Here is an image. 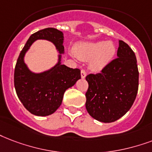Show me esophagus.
I'll return each mask as SVG.
<instances>
[{"instance_id": "obj_1", "label": "esophagus", "mask_w": 152, "mask_h": 152, "mask_svg": "<svg viewBox=\"0 0 152 152\" xmlns=\"http://www.w3.org/2000/svg\"><path fill=\"white\" fill-rule=\"evenodd\" d=\"M80 74H81V77H82V78H84V77L86 76V72H85V70H84V69H82V70H81Z\"/></svg>"}]
</instances>
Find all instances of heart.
<instances>
[{"instance_id": "heart-1", "label": "heart", "mask_w": 152, "mask_h": 152, "mask_svg": "<svg viewBox=\"0 0 152 152\" xmlns=\"http://www.w3.org/2000/svg\"><path fill=\"white\" fill-rule=\"evenodd\" d=\"M76 56L83 61H89L92 70L100 71L112 61L115 54V47L111 41L85 42L76 46Z\"/></svg>"}]
</instances>
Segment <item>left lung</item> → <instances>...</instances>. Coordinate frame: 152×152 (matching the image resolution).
Masks as SVG:
<instances>
[{
  "mask_svg": "<svg viewBox=\"0 0 152 152\" xmlns=\"http://www.w3.org/2000/svg\"><path fill=\"white\" fill-rule=\"evenodd\" d=\"M117 56L100 72L86 76V109L100 122L119 120L129 111L137 96L139 71L135 53L119 40Z\"/></svg>",
  "mask_w": 152,
  "mask_h": 152,
  "instance_id": "obj_1",
  "label": "left lung"
}]
</instances>
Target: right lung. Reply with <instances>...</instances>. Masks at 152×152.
<instances>
[{
  "instance_id": "right-lung-1",
  "label": "right lung",
  "mask_w": 152,
  "mask_h": 152,
  "mask_svg": "<svg viewBox=\"0 0 152 152\" xmlns=\"http://www.w3.org/2000/svg\"><path fill=\"white\" fill-rule=\"evenodd\" d=\"M38 39L50 40L60 52L64 53L63 32L54 28L40 30L30 36L17 59L14 70L16 92L24 107L32 114L46 116L61 106L64 92L81 78L79 68L61 64V56L55 67L40 74L32 73L24 62L25 53Z\"/></svg>"
}]
</instances>
